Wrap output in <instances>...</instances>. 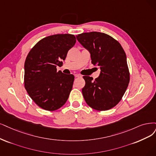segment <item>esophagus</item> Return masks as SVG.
Segmentation results:
<instances>
[{
	"mask_svg": "<svg viewBox=\"0 0 156 156\" xmlns=\"http://www.w3.org/2000/svg\"><path fill=\"white\" fill-rule=\"evenodd\" d=\"M74 76L76 77V78H78V77H81L82 76L80 74H74Z\"/></svg>",
	"mask_w": 156,
	"mask_h": 156,
	"instance_id": "34e87169",
	"label": "esophagus"
}]
</instances>
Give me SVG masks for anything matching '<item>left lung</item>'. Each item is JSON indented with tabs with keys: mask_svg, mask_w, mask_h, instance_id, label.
Masks as SVG:
<instances>
[{
	"mask_svg": "<svg viewBox=\"0 0 156 156\" xmlns=\"http://www.w3.org/2000/svg\"><path fill=\"white\" fill-rule=\"evenodd\" d=\"M78 41L89 51L91 62L98 66V78L83 76L85 85L82 94L87 104L97 111H107L122 100L130 81L126 56L121 44L105 33H83Z\"/></svg>",
	"mask_w": 156,
	"mask_h": 156,
	"instance_id": "8db88e82",
	"label": "left lung"
}]
</instances>
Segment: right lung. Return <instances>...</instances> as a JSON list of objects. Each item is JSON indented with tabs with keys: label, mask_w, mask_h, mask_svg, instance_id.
<instances>
[{
	"label": "right lung",
	"mask_w": 156,
	"mask_h": 156,
	"mask_svg": "<svg viewBox=\"0 0 156 156\" xmlns=\"http://www.w3.org/2000/svg\"><path fill=\"white\" fill-rule=\"evenodd\" d=\"M71 34H58L40 41L28 53L24 63V87L37 105L46 111L60 108L67 101L74 76L57 72L68 51L76 43Z\"/></svg>",
	"instance_id": "add662e5"
}]
</instances>
